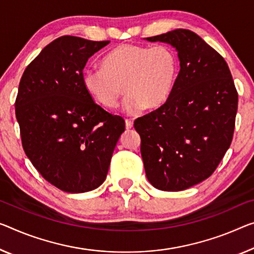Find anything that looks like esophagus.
<instances>
[{"label": "esophagus", "mask_w": 254, "mask_h": 254, "mask_svg": "<svg viewBox=\"0 0 254 254\" xmlns=\"http://www.w3.org/2000/svg\"><path fill=\"white\" fill-rule=\"evenodd\" d=\"M125 123H126V128H127V129H130V128H132V125H134V123H132V120L126 119V120H125Z\"/></svg>", "instance_id": "esophagus-1"}]
</instances>
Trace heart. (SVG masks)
<instances>
[{
    "instance_id": "obj_1",
    "label": "heart",
    "mask_w": 254,
    "mask_h": 254,
    "mask_svg": "<svg viewBox=\"0 0 254 254\" xmlns=\"http://www.w3.org/2000/svg\"><path fill=\"white\" fill-rule=\"evenodd\" d=\"M178 73V58L166 45L122 44L102 60V68L83 72V86L89 96L107 109H115L124 86V110L135 114L153 110L169 99Z\"/></svg>"
}]
</instances>
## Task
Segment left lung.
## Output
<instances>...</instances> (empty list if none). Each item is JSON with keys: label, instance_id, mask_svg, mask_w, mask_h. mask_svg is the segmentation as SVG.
Listing matches in <instances>:
<instances>
[{"label": "left lung", "instance_id": "left-lung-1", "mask_svg": "<svg viewBox=\"0 0 254 254\" xmlns=\"http://www.w3.org/2000/svg\"><path fill=\"white\" fill-rule=\"evenodd\" d=\"M146 40L174 46L181 62L169 99L134 123L149 182L176 192L216 170L231 146L239 95L225 59L198 35L175 29Z\"/></svg>", "mask_w": 254, "mask_h": 254}]
</instances>
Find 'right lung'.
<instances>
[{
	"label": "right lung",
	"mask_w": 254,
	"mask_h": 254,
	"mask_svg": "<svg viewBox=\"0 0 254 254\" xmlns=\"http://www.w3.org/2000/svg\"><path fill=\"white\" fill-rule=\"evenodd\" d=\"M110 41L61 36L22 73L15 99L23 151L45 181L68 193L107 178L125 120L105 111L83 86L87 60Z\"/></svg>",
	"instance_id": "right-lung-1"
}]
</instances>
